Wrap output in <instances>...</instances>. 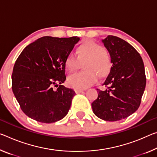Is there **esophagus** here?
Masks as SVG:
<instances>
[{"label": "esophagus", "mask_w": 157, "mask_h": 157, "mask_svg": "<svg viewBox=\"0 0 157 157\" xmlns=\"http://www.w3.org/2000/svg\"><path fill=\"white\" fill-rule=\"evenodd\" d=\"M83 91H84L83 89H75V92L76 94L82 93V92H83Z\"/></svg>", "instance_id": "obj_1"}]
</instances>
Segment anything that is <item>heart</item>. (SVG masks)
<instances>
[{"mask_svg": "<svg viewBox=\"0 0 157 157\" xmlns=\"http://www.w3.org/2000/svg\"><path fill=\"white\" fill-rule=\"evenodd\" d=\"M78 58L73 54H69L65 60V68L68 73L78 69L79 61L82 63V71L68 77L67 83L75 89H85L94 84L98 77L104 78L110 73L113 61L108 52L100 44L93 40H86L77 48Z\"/></svg>", "mask_w": 157, "mask_h": 157, "instance_id": "obj_1", "label": "heart"}]
</instances>
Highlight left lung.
Wrapping results in <instances>:
<instances>
[{"label":"left lung","mask_w":157,"mask_h":157,"mask_svg":"<svg viewBox=\"0 0 157 157\" xmlns=\"http://www.w3.org/2000/svg\"><path fill=\"white\" fill-rule=\"evenodd\" d=\"M110 53L113 68L91 103L94 113L108 121L125 119L140 105L146 85L145 67L140 54L127 42L117 36L102 40Z\"/></svg>","instance_id":"1"}]
</instances>
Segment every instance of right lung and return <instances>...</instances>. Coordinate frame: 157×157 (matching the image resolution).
<instances>
[{"mask_svg": "<svg viewBox=\"0 0 157 157\" xmlns=\"http://www.w3.org/2000/svg\"><path fill=\"white\" fill-rule=\"evenodd\" d=\"M79 40L77 36H44L26 46L17 58L12 89L21 110L30 118L49 124L68 114L75 93L61 84L66 79V56Z\"/></svg>", "mask_w": 157, "mask_h": 157, "instance_id": "obj_1", "label": "right lung"}]
</instances>
